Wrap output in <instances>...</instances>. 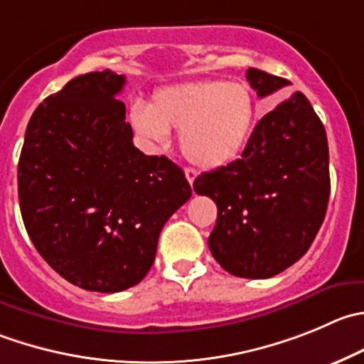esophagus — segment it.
I'll return each mask as SVG.
<instances>
[{
    "mask_svg": "<svg viewBox=\"0 0 364 364\" xmlns=\"http://www.w3.org/2000/svg\"><path fill=\"white\" fill-rule=\"evenodd\" d=\"M185 176H186V179H188L190 185H193V179H196L197 172L193 171V168H185Z\"/></svg>",
    "mask_w": 364,
    "mask_h": 364,
    "instance_id": "34e87169",
    "label": "esophagus"
}]
</instances>
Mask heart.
<instances>
[{"label":"heart","instance_id":"heart-1","mask_svg":"<svg viewBox=\"0 0 364 364\" xmlns=\"http://www.w3.org/2000/svg\"><path fill=\"white\" fill-rule=\"evenodd\" d=\"M256 100L245 85L192 81L158 90L149 108L135 107L132 124L140 136L164 142L179 133L181 153L200 168L215 171L242 154L256 124Z\"/></svg>","mask_w":364,"mask_h":364}]
</instances>
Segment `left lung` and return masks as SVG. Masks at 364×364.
<instances>
[{"mask_svg": "<svg viewBox=\"0 0 364 364\" xmlns=\"http://www.w3.org/2000/svg\"><path fill=\"white\" fill-rule=\"evenodd\" d=\"M247 81L257 97L290 85L250 67ZM217 204L208 238L224 270L245 279H268L311 247L331 193L326 128L302 92L277 105L256 124L242 158L193 181Z\"/></svg>", "mask_w": 364, "mask_h": 364, "instance_id": "left-lung-1", "label": "left lung"}]
</instances>
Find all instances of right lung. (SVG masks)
<instances>
[{"label": "right lung", "mask_w": 364, "mask_h": 364, "mask_svg": "<svg viewBox=\"0 0 364 364\" xmlns=\"http://www.w3.org/2000/svg\"><path fill=\"white\" fill-rule=\"evenodd\" d=\"M124 74L70 80L28 122L17 167L24 228L46 263L88 291L139 284L156 256L165 222L192 196L167 156L133 146Z\"/></svg>", "instance_id": "1"}]
</instances>
